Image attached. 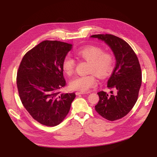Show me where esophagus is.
I'll list each match as a JSON object with an SVG mask.
<instances>
[{
    "instance_id": "obj_1",
    "label": "esophagus",
    "mask_w": 157,
    "mask_h": 157,
    "mask_svg": "<svg viewBox=\"0 0 157 157\" xmlns=\"http://www.w3.org/2000/svg\"><path fill=\"white\" fill-rule=\"evenodd\" d=\"M87 94V93L82 92H76V95H80V94Z\"/></svg>"
}]
</instances>
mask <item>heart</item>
I'll return each instance as SVG.
<instances>
[{
    "mask_svg": "<svg viewBox=\"0 0 157 157\" xmlns=\"http://www.w3.org/2000/svg\"><path fill=\"white\" fill-rule=\"evenodd\" d=\"M75 55L78 58L89 63L88 75L79 76L70 81L69 86L74 90L86 92L97 84L96 75L99 78H105L110 75L115 68V57L111 52H104L100 46L87 45L78 49ZM74 59L66 56L62 62V68L65 74L72 75L75 69Z\"/></svg>",
    "mask_w": 157,
    "mask_h": 157,
    "instance_id": "1",
    "label": "heart"
}]
</instances>
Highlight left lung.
<instances>
[{"mask_svg":"<svg viewBox=\"0 0 157 157\" xmlns=\"http://www.w3.org/2000/svg\"><path fill=\"white\" fill-rule=\"evenodd\" d=\"M105 41L114 52L116 65L107 82L112 89L98 92L99 98L95 109L105 119L114 121L125 117L136 104L141 85L142 75L138 58L131 46L121 38L111 34L91 36ZM113 91L116 93L114 94Z\"/></svg>","mask_w":157,"mask_h":157,"instance_id":"left-lung-1","label":"left lung"}]
</instances>
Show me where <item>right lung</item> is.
<instances>
[{"instance_id":"obj_1","label":"right lung","mask_w":157,"mask_h":157,"mask_svg":"<svg viewBox=\"0 0 157 157\" xmlns=\"http://www.w3.org/2000/svg\"><path fill=\"white\" fill-rule=\"evenodd\" d=\"M72 45L44 40L23 57L17 72V87L23 105L40 124L55 126L69 112L75 94H61L66 85L62 62Z\"/></svg>"}]
</instances>
